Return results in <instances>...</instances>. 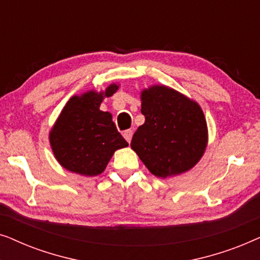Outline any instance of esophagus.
Wrapping results in <instances>:
<instances>
[{"label": "esophagus", "instance_id": "34e87169", "mask_svg": "<svg viewBox=\"0 0 260 260\" xmlns=\"http://www.w3.org/2000/svg\"><path fill=\"white\" fill-rule=\"evenodd\" d=\"M123 136H124V138H125V140H126L127 143H130L131 138H133V130H125V131H124V133H123Z\"/></svg>", "mask_w": 260, "mask_h": 260}]
</instances>
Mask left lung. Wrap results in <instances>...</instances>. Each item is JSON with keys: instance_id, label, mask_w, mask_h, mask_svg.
<instances>
[{"instance_id": "8db88e82", "label": "left lung", "mask_w": 260, "mask_h": 260, "mask_svg": "<svg viewBox=\"0 0 260 260\" xmlns=\"http://www.w3.org/2000/svg\"><path fill=\"white\" fill-rule=\"evenodd\" d=\"M141 101L145 122L130 145L149 172L166 179L193 168L208 140L200 105L163 85L142 91Z\"/></svg>"}]
</instances>
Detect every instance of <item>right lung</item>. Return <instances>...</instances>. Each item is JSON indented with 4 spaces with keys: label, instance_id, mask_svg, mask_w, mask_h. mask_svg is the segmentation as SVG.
Returning a JSON list of instances; mask_svg holds the SVG:
<instances>
[{
    "label": "right lung",
    "instance_id": "obj_1",
    "mask_svg": "<svg viewBox=\"0 0 260 260\" xmlns=\"http://www.w3.org/2000/svg\"><path fill=\"white\" fill-rule=\"evenodd\" d=\"M117 90L118 86L111 84L104 92L88 91L67 102L49 133L53 154L63 168L85 176L99 175L113 152L129 145L111 113L99 110L104 97Z\"/></svg>",
    "mask_w": 260,
    "mask_h": 260
}]
</instances>
